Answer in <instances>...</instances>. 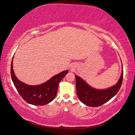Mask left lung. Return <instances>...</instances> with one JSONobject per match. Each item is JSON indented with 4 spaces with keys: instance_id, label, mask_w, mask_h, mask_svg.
<instances>
[{
    "instance_id": "left-lung-1",
    "label": "left lung",
    "mask_w": 135,
    "mask_h": 135,
    "mask_svg": "<svg viewBox=\"0 0 135 135\" xmlns=\"http://www.w3.org/2000/svg\"><path fill=\"white\" fill-rule=\"evenodd\" d=\"M123 78V71L122 65V74L117 84L109 88L98 89L89 86L81 78L75 75L77 95L80 101L86 105L98 107L109 101L118 93L122 85Z\"/></svg>"
}]
</instances>
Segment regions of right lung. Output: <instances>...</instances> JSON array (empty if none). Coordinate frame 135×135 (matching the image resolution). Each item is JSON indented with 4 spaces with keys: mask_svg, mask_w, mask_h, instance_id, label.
<instances>
[{
    "mask_svg": "<svg viewBox=\"0 0 135 135\" xmlns=\"http://www.w3.org/2000/svg\"><path fill=\"white\" fill-rule=\"evenodd\" d=\"M13 59L11 67L12 80L23 100L34 105H44L53 101L57 95L59 82L68 74V70L59 73L42 84L30 85L20 81L15 76L13 69Z\"/></svg>",
    "mask_w": 135,
    "mask_h": 135,
    "instance_id": "right-lung-1",
    "label": "right lung"
}]
</instances>
